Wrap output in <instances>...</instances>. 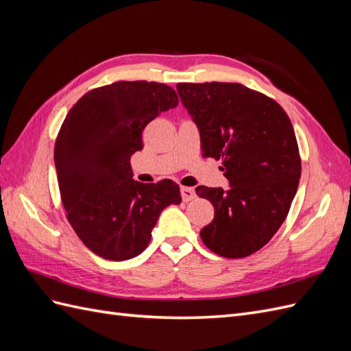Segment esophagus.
I'll return each mask as SVG.
<instances>
[{"label":"esophagus","instance_id":"obj_1","mask_svg":"<svg viewBox=\"0 0 351 351\" xmlns=\"http://www.w3.org/2000/svg\"><path fill=\"white\" fill-rule=\"evenodd\" d=\"M180 192H182V197H183V200L184 202H189V200H192V199H195V190L192 189V187H182L180 189Z\"/></svg>","mask_w":351,"mask_h":351}]
</instances>
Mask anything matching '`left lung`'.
Here are the masks:
<instances>
[{"label":"left lung","mask_w":351,"mask_h":351,"mask_svg":"<svg viewBox=\"0 0 351 351\" xmlns=\"http://www.w3.org/2000/svg\"><path fill=\"white\" fill-rule=\"evenodd\" d=\"M200 133L202 155L221 159L230 187H196L215 209L200 239L219 256L258 252L289 215L302 161L293 124L278 102L240 83H178Z\"/></svg>","instance_id":"8db88e82"}]
</instances>
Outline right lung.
Returning a JSON list of instances; mask_svg holds the SVG:
<instances>
[{"mask_svg": "<svg viewBox=\"0 0 351 351\" xmlns=\"http://www.w3.org/2000/svg\"><path fill=\"white\" fill-rule=\"evenodd\" d=\"M177 105L164 83L115 82L83 95L61 125L54 161L62 205L84 246L104 259L141 254L162 209L182 202L173 180L139 183L130 165L146 124Z\"/></svg>", "mask_w": 351, "mask_h": 351, "instance_id": "add662e5", "label": "right lung"}]
</instances>
